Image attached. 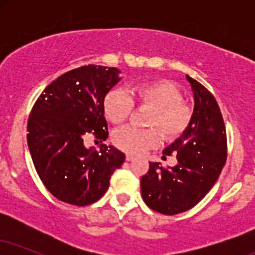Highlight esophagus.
Segmentation results:
<instances>
[{"instance_id":"esophagus-1","label":"esophagus","mask_w":255,"mask_h":255,"mask_svg":"<svg viewBox=\"0 0 255 255\" xmlns=\"http://www.w3.org/2000/svg\"><path fill=\"white\" fill-rule=\"evenodd\" d=\"M135 159V157L133 156V154H126V160H128V162H130V160H134Z\"/></svg>"}]
</instances>
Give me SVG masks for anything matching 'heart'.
Segmentation results:
<instances>
[{
	"label": "heart",
	"mask_w": 255,
	"mask_h": 255,
	"mask_svg": "<svg viewBox=\"0 0 255 255\" xmlns=\"http://www.w3.org/2000/svg\"><path fill=\"white\" fill-rule=\"evenodd\" d=\"M182 96L168 81H150L134 85L130 97L120 90L110 91L104 98V113L114 125H121L129 118L134 103L151 109L146 125L160 131L166 140H174L187 130L192 121V110L183 103ZM154 128L139 129L124 127L114 133L113 140L120 150L137 154L154 147L159 141V133Z\"/></svg>",
	"instance_id": "1"
}]
</instances>
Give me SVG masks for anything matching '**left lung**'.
<instances>
[{
    "label": "left lung",
    "instance_id": "left-lung-1",
    "mask_svg": "<svg viewBox=\"0 0 255 255\" xmlns=\"http://www.w3.org/2000/svg\"><path fill=\"white\" fill-rule=\"evenodd\" d=\"M186 78L194 97L192 121L163 151V158L175 153L176 165L164 168L151 162L140 180L145 204L168 216L194 207L218 180L227 160V131L217 102L206 87Z\"/></svg>",
    "mask_w": 255,
    "mask_h": 255
}]
</instances>
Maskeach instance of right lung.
<instances>
[{
  "label": "right lung",
  "mask_w": 255,
  "mask_h": 255,
  "mask_svg": "<svg viewBox=\"0 0 255 255\" xmlns=\"http://www.w3.org/2000/svg\"><path fill=\"white\" fill-rule=\"evenodd\" d=\"M115 67L83 66L58 77L43 91L27 122V145L44 186L63 203L86 206L108 191L110 177L125 153L102 144L85 147L93 134L108 137L104 98L121 80Z\"/></svg>",
  "instance_id": "add662e5"
}]
</instances>
